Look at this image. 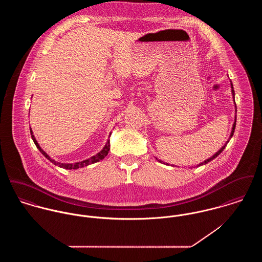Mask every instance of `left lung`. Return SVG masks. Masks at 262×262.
Here are the masks:
<instances>
[{
  "label": "left lung",
  "mask_w": 262,
  "mask_h": 262,
  "mask_svg": "<svg viewBox=\"0 0 262 262\" xmlns=\"http://www.w3.org/2000/svg\"><path fill=\"white\" fill-rule=\"evenodd\" d=\"M231 88H232V95H233V99H234V102H235V93H234V89H233V83H232V82H231ZM235 127H236V121H235V122H234V124H233V128H232V131H231V134H230L229 139H231V138H232V136H233V134H234V131H235ZM228 142H229V141H227L224 146H223L221 149L219 150L218 152H216L212 157H210V158H208L207 160H205L204 162L200 163L198 166H200V165H204V164H207L208 162H210V161H212L213 159H215V158H216V157H217V156H218V155H219V154H220V153L225 149V147H226V145H227V143H228ZM156 159H157V158H156ZM157 160H158L159 162H161V163H165V162H163L162 160H159V159H157ZM166 164H168V163H166Z\"/></svg>",
  "instance_id": "1"
}]
</instances>
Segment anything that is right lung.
<instances>
[{"label":"right lung","instance_id":"right-lung-1","mask_svg":"<svg viewBox=\"0 0 262 262\" xmlns=\"http://www.w3.org/2000/svg\"><path fill=\"white\" fill-rule=\"evenodd\" d=\"M30 133H31V137H32V139H33V141H34V143H35V145H36V147L39 149V151H40L48 160H50L53 164L58 165L59 167H62V168H66V169H77V168H80V167L88 166L89 164L96 163V162H98V161L104 159V158L108 155L109 150H110V140H108L103 149L101 150L99 153H97L96 155H94V156H92L91 158H89V159H85V160H82V161H79V162H75V163H60V162H56L55 160H53L52 158H50V156H49L44 150L41 149V147L39 146V144H38V142L36 141L34 135H33V132H32V130H31V128H30ZM110 135H111V133H110ZM109 137H110V136H109Z\"/></svg>","mask_w":262,"mask_h":262}]
</instances>
